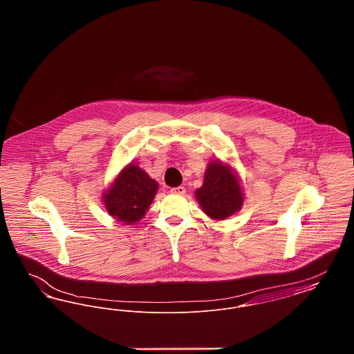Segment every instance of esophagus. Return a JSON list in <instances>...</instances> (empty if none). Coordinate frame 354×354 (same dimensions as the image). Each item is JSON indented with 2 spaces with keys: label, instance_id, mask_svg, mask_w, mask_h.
<instances>
[{
  "label": "esophagus",
  "instance_id": "34e87169",
  "mask_svg": "<svg viewBox=\"0 0 354 354\" xmlns=\"http://www.w3.org/2000/svg\"><path fill=\"white\" fill-rule=\"evenodd\" d=\"M169 192H171V194H175V195H185V188L183 185L174 187V188H171V191H169Z\"/></svg>",
  "mask_w": 354,
  "mask_h": 354
}]
</instances>
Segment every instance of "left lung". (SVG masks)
Returning a JSON list of instances; mask_svg holds the SVG:
<instances>
[{
	"instance_id": "left-lung-1",
	"label": "left lung",
	"mask_w": 354,
	"mask_h": 354,
	"mask_svg": "<svg viewBox=\"0 0 354 354\" xmlns=\"http://www.w3.org/2000/svg\"><path fill=\"white\" fill-rule=\"evenodd\" d=\"M195 195L203 211L214 220L232 216L244 202L243 188L235 171L220 160L208 163L203 185L195 191Z\"/></svg>"
}]
</instances>
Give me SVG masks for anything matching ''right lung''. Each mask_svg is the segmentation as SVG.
<instances>
[{"label": "right lung", "instance_id": "obj_1", "mask_svg": "<svg viewBox=\"0 0 354 354\" xmlns=\"http://www.w3.org/2000/svg\"><path fill=\"white\" fill-rule=\"evenodd\" d=\"M156 191V180L135 163H130L120 171L111 187L103 192L102 199L113 218L126 224H134L145 216Z\"/></svg>", "mask_w": 354, "mask_h": 354}]
</instances>
